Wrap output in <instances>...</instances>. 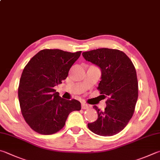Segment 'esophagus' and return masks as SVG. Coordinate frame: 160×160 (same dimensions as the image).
Wrapping results in <instances>:
<instances>
[{
    "mask_svg": "<svg viewBox=\"0 0 160 160\" xmlns=\"http://www.w3.org/2000/svg\"><path fill=\"white\" fill-rule=\"evenodd\" d=\"M81 107H82V109H88L89 108V106L88 104H86L85 103H82L81 104Z\"/></svg>",
    "mask_w": 160,
    "mask_h": 160,
    "instance_id": "34e87169",
    "label": "esophagus"
}]
</instances>
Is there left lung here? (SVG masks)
I'll return each mask as SVG.
<instances>
[{
  "instance_id": "left-lung-1",
  "label": "left lung",
  "mask_w": 160,
  "mask_h": 160,
  "mask_svg": "<svg viewBox=\"0 0 160 160\" xmlns=\"http://www.w3.org/2000/svg\"><path fill=\"white\" fill-rule=\"evenodd\" d=\"M82 56L100 68L101 75L98 89L103 94L101 96L108 97L103 110L93 106L98 118L94 122L88 123V128L99 136L117 134L132 118L138 99L134 66L123 52L113 49H97L83 52Z\"/></svg>"
}]
</instances>
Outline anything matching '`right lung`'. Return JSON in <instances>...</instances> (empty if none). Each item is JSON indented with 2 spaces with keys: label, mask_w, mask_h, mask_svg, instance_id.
Here are the masks:
<instances>
[{
  "label": "right lung",
  "mask_w": 160,
  "mask_h": 160,
  "mask_svg": "<svg viewBox=\"0 0 160 160\" xmlns=\"http://www.w3.org/2000/svg\"><path fill=\"white\" fill-rule=\"evenodd\" d=\"M81 52L40 50L23 70L18 88L20 108L24 120L35 132L53 134L64 127L71 112L81 109L80 101L63 98L54 89L68 77Z\"/></svg>",
  "instance_id": "right-lung-1"
}]
</instances>
